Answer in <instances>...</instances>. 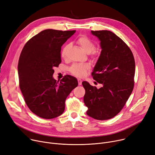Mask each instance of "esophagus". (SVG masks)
<instances>
[{"instance_id": "34e87169", "label": "esophagus", "mask_w": 155, "mask_h": 155, "mask_svg": "<svg viewBox=\"0 0 155 155\" xmlns=\"http://www.w3.org/2000/svg\"><path fill=\"white\" fill-rule=\"evenodd\" d=\"M77 80H78V85H81V83H82V80H81V79H80V78H78V79H77Z\"/></svg>"}]
</instances>
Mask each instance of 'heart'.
<instances>
[{"instance_id": "obj_1", "label": "heart", "mask_w": 155, "mask_h": 155, "mask_svg": "<svg viewBox=\"0 0 155 155\" xmlns=\"http://www.w3.org/2000/svg\"><path fill=\"white\" fill-rule=\"evenodd\" d=\"M77 42L87 54H90L92 52L93 56L94 57L97 56L98 55L97 51L94 50L95 48V44L87 36L84 35L80 36L77 40ZM70 47V45L67 44L63 48L62 50H61V56L63 58H66L67 51ZM89 68H90V65L87 64H74L70 68V71L71 72V74H73L76 77H81L85 75L86 71L89 69Z\"/></svg>"}]
</instances>
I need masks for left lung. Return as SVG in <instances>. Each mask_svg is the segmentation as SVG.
I'll list each match as a JSON object with an SVG mask.
<instances>
[{
	"label": "left lung",
	"mask_w": 155,
	"mask_h": 155,
	"mask_svg": "<svg viewBox=\"0 0 155 155\" xmlns=\"http://www.w3.org/2000/svg\"><path fill=\"white\" fill-rule=\"evenodd\" d=\"M100 41V55L91 75L103 85L99 89L84 81V101L87 114L105 120L116 116L125 106L134 87L135 62L128 46L109 30L91 31Z\"/></svg>",
	"instance_id": "left-lung-1"
}]
</instances>
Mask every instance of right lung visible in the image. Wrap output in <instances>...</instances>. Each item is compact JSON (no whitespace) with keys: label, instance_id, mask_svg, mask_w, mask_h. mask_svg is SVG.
Masks as SVG:
<instances>
[{"label":"right lung","instance_id":"add662e5","mask_svg":"<svg viewBox=\"0 0 155 155\" xmlns=\"http://www.w3.org/2000/svg\"><path fill=\"white\" fill-rule=\"evenodd\" d=\"M75 32L44 30L31 38L20 54V89L29 109L39 117L51 119L62 114L67 97L78 86L77 78L71 75L60 82L52 77L61 63V47Z\"/></svg>","mask_w":155,"mask_h":155}]
</instances>
